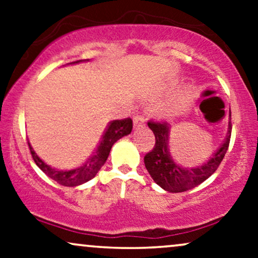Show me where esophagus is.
<instances>
[{
  "label": "esophagus",
  "instance_id": "34e87169",
  "mask_svg": "<svg viewBox=\"0 0 258 258\" xmlns=\"http://www.w3.org/2000/svg\"><path fill=\"white\" fill-rule=\"evenodd\" d=\"M144 123V117L142 115H135L133 116V126L139 127Z\"/></svg>",
  "mask_w": 258,
  "mask_h": 258
}]
</instances>
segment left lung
<instances>
[{
    "instance_id": "1",
    "label": "left lung",
    "mask_w": 258,
    "mask_h": 258,
    "mask_svg": "<svg viewBox=\"0 0 258 258\" xmlns=\"http://www.w3.org/2000/svg\"><path fill=\"white\" fill-rule=\"evenodd\" d=\"M148 126L155 136V146L144 156V164L154 182L170 193H180L195 188L217 170L226 155L230 142L232 122L223 143L206 162L197 167H183L170 152V125L165 121H153Z\"/></svg>"
}]
</instances>
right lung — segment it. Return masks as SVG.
Here are the masks:
<instances>
[{"label":"right lung","instance_id":"obj_1","mask_svg":"<svg viewBox=\"0 0 258 258\" xmlns=\"http://www.w3.org/2000/svg\"><path fill=\"white\" fill-rule=\"evenodd\" d=\"M79 61L82 60L74 61V63L70 64L79 63ZM132 127L133 123L130 117L123 120H114L111 121V122H109L108 127H106L104 133H103L102 139H100L96 152L92 154L91 158L88 159L82 166L69 171H59L51 167L49 165L44 164L42 160L36 155V153L34 152L30 143H29V148H30V153L34 161L36 162L37 166L40 167L41 170H42V172L46 173L49 178L54 179L55 182H58L59 184L61 185L76 186L82 184V183L88 182V180L93 178V177L98 173V171L102 168L103 165L105 164L106 159H108L109 156V153H110L111 150V147L114 146L115 142L119 141L120 138L125 137L127 135H130L132 131Z\"/></svg>","mask_w":258,"mask_h":258}]
</instances>
